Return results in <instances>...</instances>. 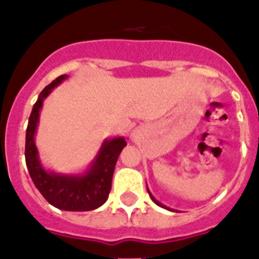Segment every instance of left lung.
<instances>
[{
  "instance_id": "8db88e82",
  "label": "left lung",
  "mask_w": 259,
  "mask_h": 259,
  "mask_svg": "<svg viewBox=\"0 0 259 259\" xmlns=\"http://www.w3.org/2000/svg\"><path fill=\"white\" fill-rule=\"evenodd\" d=\"M147 192H149V195H150V197H151V200H153V201H154V203H155V204H156V205H159V207H162V208H164V209H168V210H172V209H171V208H168V207H166V205H163V204H162V203H159V201H158V200H156V199H155V197H154V196H153V193H151V192H150V190H149V188H147Z\"/></svg>"
}]
</instances>
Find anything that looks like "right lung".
<instances>
[{
    "label": "right lung",
    "mask_w": 259,
    "mask_h": 259,
    "mask_svg": "<svg viewBox=\"0 0 259 259\" xmlns=\"http://www.w3.org/2000/svg\"><path fill=\"white\" fill-rule=\"evenodd\" d=\"M66 79H68V75H62L49 84L32 106L26 130V166L38 191L51 205L62 210L85 212L97 209L108 200L114 167L119 153L126 146V141L123 137L104 140L96 156L82 172H56L43 166L35 143L39 116L45 100Z\"/></svg>",
    "instance_id": "right-lung-1"
}]
</instances>
